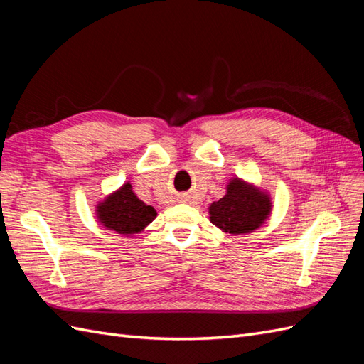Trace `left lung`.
Listing matches in <instances>:
<instances>
[{"mask_svg": "<svg viewBox=\"0 0 364 364\" xmlns=\"http://www.w3.org/2000/svg\"><path fill=\"white\" fill-rule=\"evenodd\" d=\"M272 199L250 182L232 178L228 182L226 194L209 205V220L222 232L232 235L250 234L272 214Z\"/></svg>", "mask_w": 364, "mask_h": 364, "instance_id": "left-lung-1", "label": "left lung"}]
</instances>
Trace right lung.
<instances>
[{
	"label": "right lung",
	"instance_id": "right-lung-1",
	"mask_svg": "<svg viewBox=\"0 0 364 364\" xmlns=\"http://www.w3.org/2000/svg\"><path fill=\"white\" fill-rule=\"evenodd\" d=\"M95 215L103 228L127 237L142 232L158 213L153 206L139 200L132 185L126 182L97 203Z\"/></svg>",
	"mask_w": 364,
	"mask_h": 364
}]
</instances>
